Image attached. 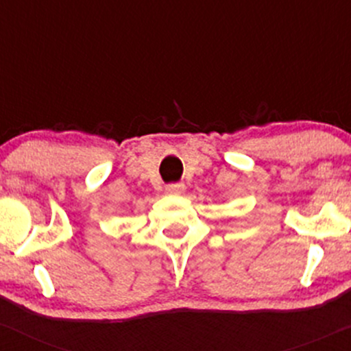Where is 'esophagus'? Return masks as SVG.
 I'll use <instances>...</instances> for the list:
<instances>
[{
  "label": "esophagus",
  "instance_id": "obj_1",
  "mask_svg": "<svg viewBox=\"0 0 351 351\" xmlns=\"http://www.w3.org/2000/svg\"><path fill=\"white\" fill-rule=\"evenodd\" d=\"M185 191V185L183 183H175V185L166 186V193L169 195H182Z\"/></svg>",
  "mask_w": 351,
  "mask_h": 351
}]
</instances>
